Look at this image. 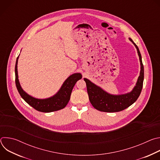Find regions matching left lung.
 <instances>
[{
  "mask_svg": "<svg viewBox=\"0 0 160 160\" xmlns=\"http://www.w3.org/2000/svg\"><path fill=\"white\" fill-rule=\"evenodd\" d=\"M128 39L134 45L138 51L141 65L139 76L135 85L130 92L122 94H111L107 92L101 87L96 85L88 79L86 78H83L86 83L89 101L94 108L99 111L108 112L121 111L133 104L141 94L144 75L142 57L137 45L131 38H128Z\"/></svg>",
  "mask_w": 160,
  "mask_h": 160,
  "instance_id": "1",
  "label": "left lung"
}]
</instances>
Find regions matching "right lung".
<instances>
[{"mask_svg":"<svg viewBox=\"0 0 160 160\" xmlns=\"http://www.w3.org/2000/svg\"><path fill=\"white\" fill-rule=\"evenodd\" d=\"M19 56V55L16 59L15 65V82L18 92L21 98L30 106L40 112H50L63 109L70 99L72 90L76 82L82 78V74L80 73H75L68 77L54 96L45 99L35 98L27 93L20 85L18 73Z\"/></svg>","mask_w":160,"mask_h":160,"instance_id":"1","label":"right lung"}]
</instances>
